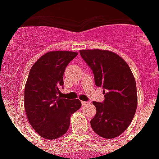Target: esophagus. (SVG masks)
<instances>
[{
	"mask_svg": "<svg viewBox=\"0 0 159 159\" xmlns=\"http://www.w3.org/2000/svg\"><path fill=\"white\" fill-rule=\"evenodd\" d=\"M87 103H88V102H83V101H82V106H85V105H87Z\"/></svg>",
	"mask_w": 159,
	"mask_h": 159,
	"instance_id": "obj_1",
	"label": "esophagus"
}]
</instances>
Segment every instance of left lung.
<instances>
[{
    "mask_svg": "<svg viewBox=\"0 0 159 159\" xmlns=\"http://www.w3.org/2000/svg\"><path fill=\"white\" fill-rule=\"evenodd\" d=\"M80 54L92 68L96 86L104 89V102H93L97 114L91 120L92 129L102 138L118 137L130 125L137 109L133 72L120 55L111 51L83 49Z\"/></svg>",
    "mask_w": 159,
    "mask_h": 159,
    "instance_id": "8db88e82",
    "label": "left lung"
}]
</instances>
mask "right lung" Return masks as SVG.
I'll list each match as a JSON object with an SVG mask.
<instances>
[{"mask_svg": "<svg viewBox=\"0 0 159 159\" xmlns=\"http://www.w3.org/2000/svg\"><path fill=\"white\" fill-rule=\"evenodd\" d=\"M77 55L72 51H50L30 68L24 105L30 125L43 139L53 140L63 135L69 128L71 116L82 106L78 99L57 97L65 68Z\"/></svg>", "mask_w": 159, "mask_h": 159, "instance_id": "obj_1", "label": "right lung"}]
</instances>
